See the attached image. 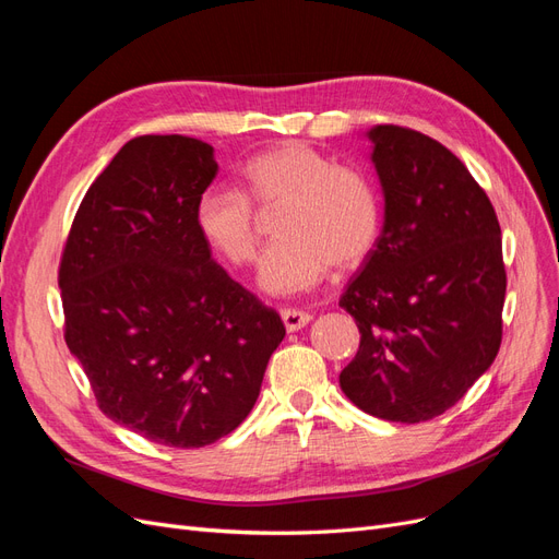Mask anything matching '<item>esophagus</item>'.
<instances>
[{"label": "esophagus", "instance_id": "obj_1", "mask_svg": "<svg viewBox=\"0 0 559 559\" xmlns=\"http://www.w3.org/2000/svg\"><path fill=\"white\" fill-rule=\"evenodd\" d=\"M280 314H282L284 326H286V331H289V333H294V331H298V329H302V326H308L310 319H312L308 312L294 310V308H284Z\"/></svg>", "mask_w": 559, "mask_h": 559}]
</instances>
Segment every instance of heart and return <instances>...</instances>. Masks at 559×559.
<instances>
[{
  "instance_id": "1",
  "label": "heart",
  "mask_w": 559,
  "mask_h": 559,
  "mask_svg": "<svg viewBox=\"0 0 559 559\" xmlns=\"http://www.w3.org/2000/svg\"><path fill=\"white\" fill-rule=\"evenodd\" d=\"M277 212V245L261 263L267 294L310 292L335 270L359 267L373 253L382 207L373 181L306 142H282L240 167V193L207 189L195 202V230L218 259L247 267L259 257V218Z\"/></svg>"
}]
</instances>
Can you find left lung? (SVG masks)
Instances as JSON below:
<instances>
[{"mask_svg": "<svg viewBox=\"0 0 559 559\" xmlns=\"http://www.w3.org/2000/svg\"><path fill=\"white\" fill-rule=\"evenodd\" d=\"M384 226L341 296L359 352L345 396L389 421L443 415L492 366L503 333L506 265L497 212L450 148L401 126H376Z\"/></svg>", "mask_w": 559, "mask_h": 559, "instance_id": "obj_1", "label": "left lung"}]
</instances>
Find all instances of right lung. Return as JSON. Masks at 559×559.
Wrapping results in <instances>:
<instances>
[{"label":"right lung","instance_id":"1","mask_svg":"<svg viewBox=\"0 0 559 559\" xmlns=\"http://www.w3.org/2000/svg\"><path fill=\"white\" fill-rule=\"evenodd\" d=\"M216 173L195 138L130 140L83 195L58 270L64 343L99 411L167 448L238 429L286 333L195 230Z\"/></svg>","mask_w":559,"mask_h":559}]
</instances>
